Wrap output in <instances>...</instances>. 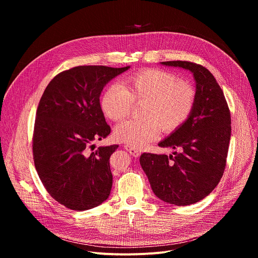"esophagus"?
<instances>
[{
  "instance_id": "obj_1",
  "label": "esophagus",
  "mask_w": 258,
  "mask_h": 258,
  "mask_svg": "<svg viewBox=\"0 0 258 258\" xmlns=\"http://www.w3.org/2000/svg\"><path fill=\"white\" fill-rule=\"evenodd\" d=\"M124 148L131 153V155H133L134 157H139L141 155V151L137 148H134V147L130 146V145H125Z\"/></svg>"
}]
</instances>
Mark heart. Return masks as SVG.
Returning <instances> with one entry per match:
<instances>
[{"label": "heart", "mask_w": 258, "mask_h": 258, "mask_svg": "<svg viewBox=\"0 0 258 258\" xmlns=\"http://www.w3.org/2000/svg\"><path fill=\"white\" fill-rule=\"evenodd\" d=\"M137 102H143V118L122 121L114 131L116 140L134 148L154 141L160 128L165 134L178 130L193 112L196 91L189 82L177 80L172 72L147 68L125 77L122 86H107L100 107L107 118L118 121L130 114Z\"/></svg>", "instance_id": "1"}]
</instances>
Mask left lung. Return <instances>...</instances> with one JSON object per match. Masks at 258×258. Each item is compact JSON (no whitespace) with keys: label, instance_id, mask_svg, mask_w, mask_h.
Wrapping results in <instances>:
<instances>
[{"label":"left lung","instance_id":"1","mask_svg":"<svg viewBox=\"0 0 258 258\" xmlns=\"http://www.w3.org/2000/svg\"><path fill=\"white\" fill-rule=\"evenodd\" d=\"M161 63L193 72L196 102L189 119L158 144L177 151L169 156L143 153L140 163L159 199L186 206L209 195L224 174L231 112L222 88L207 68L190 61Z\"/></svg>","mask_w":258,"mask_h":258}]
</instances>
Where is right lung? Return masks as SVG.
I'll list each match as a JSON object with an SVG mask.
<instances>
[{"mask_svg":"<svg viewBox=\"0 0 258 258\" xmlns=\"http://www.w3.org/2000/svg\"><path fill=\"white\" fill-rule=\"evenodd\" d=\"M130 66L84 65L49 83L36 110L32 135L34 166L48 193L72 210L104 202L112 188L109 159L118 145L99 147L111 128L100 107L106 84Z\"/></svg>","mask_w":258,"mask_h":258,"instance_id":"add662e5","label":"right lung"}]
</instances>
